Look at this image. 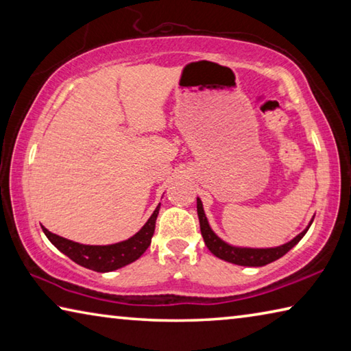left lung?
<instances>
[{
  "instance_id": "left-lung-1",
  "label": "left lung",
  "mask_w": 351,
  "mask_h": 351,
  "mask_svg": "<svg viewBox=\"0 0 351 351\" xmlns=\"http://www.w3.org/2000/svg\"><path fill=\"white\" fill-rule=\"evenodd\" d=\"M197 210H198V218H199L201 235H203L204 243L206 246L209 247V251L218 258L229 261V263H234V265H240V266H265L283 257L289 249H293L297 243L304 239V235L308 232V229H310V226L313 223L311 219L306 228L302 230L299 235H295L293 240L285 243V245L276 246V247H240V246L229 245V243H226L224 240L219 239L215 232H213L209 221H207V217L203 209V203H201L199 198H197Z\"/></svg>"
}]
</instances>
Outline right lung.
I'll return each mask as SVG.
<instances>
[{"label": "right lung", "instance_id": "right-lung-1", "mask_svg": "<svg viewBox=\"0 0 351 351\" xmlns=\"http://www.w3.org/2000/svg\"><path fill=\"white\" fill-rule=\"evenodd\" d=\"M158 204L156 209L152 213V217L147 219V223L142 226L139 232H136L128 240L114 243V245L106 246H91V245H80L73 240L63 239L60 235H56L43 228L45 235L54 245L58 251L63 252L77 265L83 268L97 271V272H110L119 268H123L133 261L138 260L142 254L150 246L152 237L154 234V226H156V218L159 213Z\"/></svg>", "mask_w": 351, "mask_h": 351}]
</instances>
